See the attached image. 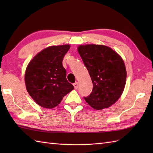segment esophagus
<instances>
[{"label": "esophagus", "instance_id": "1", "mask_svg": "<svg viewBox=\"0 0 153 153\" xmlns=\"http://www.w3.org/2000/svg\"><path fill=\"white\" fill-rule=\"evenodd\" d=\"M78 85H79V84H78V83L77 82H76L75 83H74V88L75 89H77V87H78Z\"/></svg>", "mask_w": 153, "mask_h": 153}]
</instances>
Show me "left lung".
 Returning <instances> with one entry per match:
<instances>
[{"label": "left lung", "instance_id": "left-lung-1", "mask_svg": "<svg viewBox=\"0 0 153 153\" xmlns=\"http://www.w3.org/2000/svg\"><path fill=\"white\" fill-rule=\"evenodd\" d=\"M78 52L93 82V90L85 101L96 110L108 108L124 89L126 70L122 58L108 47L81 45Z\"/></svg>", "mask_w": 153, "mask_h": 153}]
</instances>
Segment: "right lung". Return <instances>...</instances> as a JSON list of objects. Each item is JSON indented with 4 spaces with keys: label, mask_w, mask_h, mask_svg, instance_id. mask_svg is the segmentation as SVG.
<instances>
[{
    "label": "right lung",
    "mask_w": 153,
    "mask_h": 153,
    "mask_svg": "<svg viewBox=\"0 0 153 153\" xmlns=\"http://www.w3.org/2000/svg\"><path fill=\"white\" fill-rule=\"evenodd\" d=\"M69 45L51 46L39 53L26 68L25 82L30 95L39 105L53 108L74 87L68 82L62 66Z\"/></svg>",
    "instance_id": "right-lung-1"
}]
</instances>
